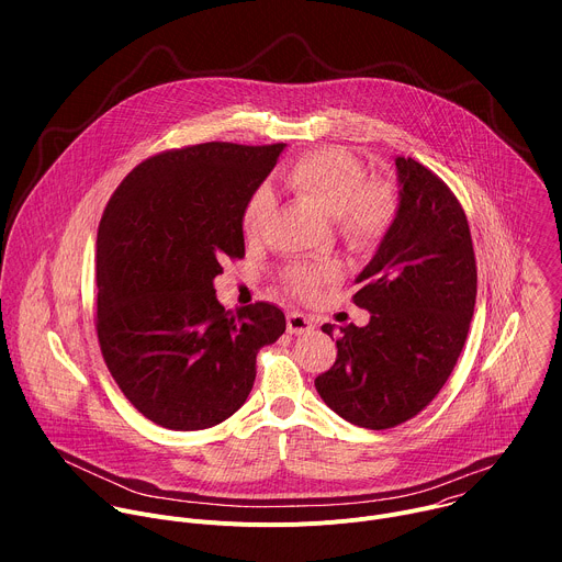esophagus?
Instances as JSON below:
<instances>
[{"instance_id": "esophagus-1", "label": "esophagus", "mask_w": 562, "mask_h": 562, "mask_svg": "<svg viewBox=\"0 0 562 562\" xmlns=\"http://www.w3.org/2000/svg\"><path fill=\"white\" fill-rule=\"evenodd\" d=\"M313 329V323L311 317L300 313V311H291L286 315V331L293 334V336H302V334H308Z\"/></svg>"}]
</instances>
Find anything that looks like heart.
<instances>
[{
  "label": "heart",
  "mask_w": 562,
  "mask_h": 562,
  "mask_svg": "<svg viewBox=\"0 0 562 562\" xmlns=\"http://www.w3.org/2000/svg\"><path fill=\"white\" fill-rule=\"evenodd\" d=\"M291 191L331 215L342 245L356 254L378 249L400 211L397 193L386 180L367 178L364 165L345 148L327 146L300 155L284 171ZM273 213V195L258 187L239 213L247 237H258ZM340 276L334 262H291L282 271V286L297 297H315Z\"/></svg>",
  "instance_id": "1"
}]
</instances>
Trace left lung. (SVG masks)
Masks as SVG:
<instances>
[{"mask_svg":"<svg viewBox=\"0 0 562 562\" xmlns=\"http://www.w3.org/2000/svg\"><path fill=\"white\" fill-rule=\"evenodd\" d=\"M403 191L393 228L358 276L367 327H340L319 397L345 420L391 429L418 416L451 375L475 304L469 222L453 191L412 157H395ZM334 336V327L325 325Z\"/></svg>","mask_w":562,"mask_h":562,"instance_id":"left-lung-1","label":"left lung"}]
</instances>
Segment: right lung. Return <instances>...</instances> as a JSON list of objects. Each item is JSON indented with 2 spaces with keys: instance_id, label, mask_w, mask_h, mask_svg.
<instances>
[{
  "instance_id": "right-lung-1",
  "label": "right lung",
  "mask_w": 562,
  "mask_h": 562,
  "mask_svg": "<svg viewBox=\"0 0 562 562\" xmlns=\"http://www.w3.org/2000/svg\"><path fill=\"white\" fill-rule=\"evenodd\" d=\"M284 144L204 142L146 157L115 189L98 228L102 358L128 403L173 431L220 425L247 403L260 347L284 313L224 311L213 280L245 258L239 213Z\"/></svg>"
}]
</instances>
